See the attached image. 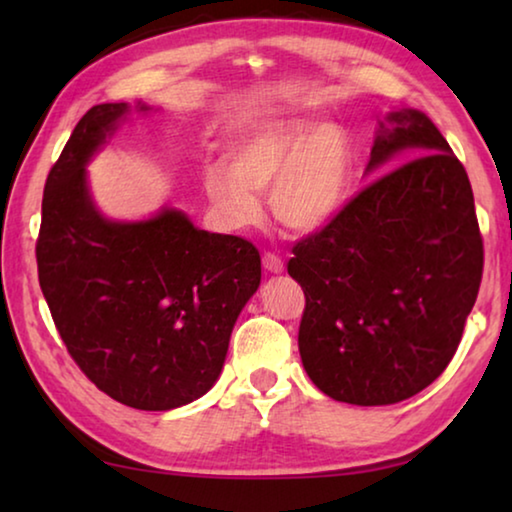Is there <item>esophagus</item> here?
Listing matches in <instances>:
<instances>
[{
	"instance_id": "34e87169",
	"label": "esophagus",
	"mask_w": 512,
	"mask_h": 512,
	"mask_svg": "<svg viewBox=\"0 0 512 512\" xmlns=\"http://www.w3.org/2000/svg\"><path fill=\"white\" fill-rule=\"evenodd\" d=\"M262 264H264L268 273H282L284 271V262L275 253H271V250H266V253L262 255Z\"/></svg>"
}]
</instances>
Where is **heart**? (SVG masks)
<instances>
[{
	"mask_svg": "<svg viewBox=\"0 0 512 512\" xmlns=\"http://www.w3.org/2000/svg\"><path fill=\"white\" fill-rule=\"evenodd\" d=\"M228 164L205 173V194L232 230L259 221V194L271 187L275 221L311 235L336 219L352 180V149L341 128L298 117L250 128L232 144Z\"/></svg>",
	"mask_w": 512,
	"mask_h": 512,
	"instance_id": "b5f03b06",
	"label": "heart"
}]
</instances>
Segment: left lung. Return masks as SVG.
I'll return each instance as SVG.
<instances>
[{
	"label": "left lung",
	"instance_id": "left-lung-1",
	"mask_svg": "<svg viewBox=\"0 0 512 512\" xmlns=\"http://www.w3.org/2000/svg\"><path fill=\"white\" fill-rule=\"evenodd\" d=\"M402 151L411 160L300 239L287 266L305 291L302 366L336 402L388 406L427 388L481 287L483 237L461 160L420 110L388 112L368 171Z\"/></svg>",
	"mask_w": 512,
	"mask_h": 512
}]
</instances>
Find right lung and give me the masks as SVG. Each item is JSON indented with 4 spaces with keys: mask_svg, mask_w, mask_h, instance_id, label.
<instances>
[{
    "mask_svg": "<svg viewBox=\"0 0 512 512\" xmlns=\"http://www.w3.org/2000/svg\"><path fill=\"white\" fill-rule=\"evenodd\" d=\"M126 112L128 103L90 108L51 167L38 280L83 375L121 404L169 411L214 386L262 259L248 239L198 230L176 210L137 223L103 219L83 167Z\"/></svg>",
    "mask_w": 512,
    "mask_h": 512,
    "instance_id": "1",
    "label": "right lung"
}]
</instances>
